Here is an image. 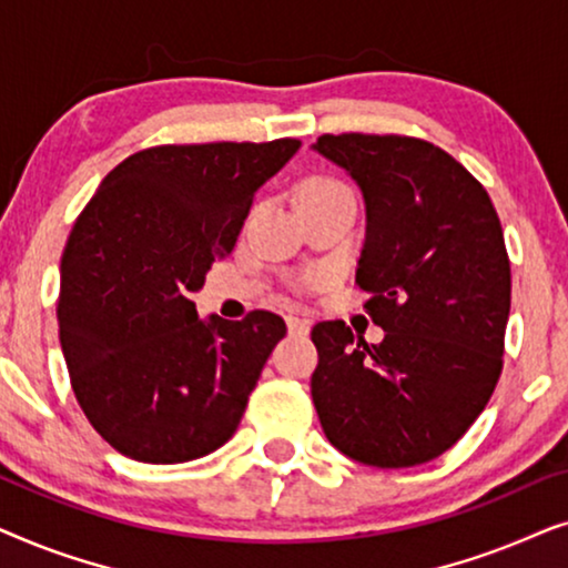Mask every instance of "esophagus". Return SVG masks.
Instances as JSON below:
<instances>
[{
    "label": "esophagus",
    "instance_id": "34e87169",
    "mask_svg": "<svg viewBox=\"0 0 568 568\" xmlns=\"http://www.w3.org/2000/svg\"><path fill=\"white\" fill-rule=\"evenodd\" d=\"M286 328H290L292 336H305V333L310 331V321L300 315H286Z\"/></svg>",
    "mask_w": 568,
    "mask_h": 568
}]
</instances>
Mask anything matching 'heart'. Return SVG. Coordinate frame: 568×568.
Listing matches in <instances>:
<instances>
[{"mask_svg":"<svg viewBox=\"0 0 568 568\" xmlns=\"http://www.w3.org/2000/svg\"><path fill=\"white\" fill-rule=\"evenodd\" d=\"M325 193H346V189L336 181H325V178H310V181L302 183L300 201L310 199V196H325Z\"/></svg>","mask_w":568,"mask_h":568,"instance_id":"heart-1","label":"heart"}]
</instances>
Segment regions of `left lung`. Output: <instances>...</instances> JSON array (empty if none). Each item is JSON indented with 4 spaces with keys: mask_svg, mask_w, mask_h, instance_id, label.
Returning <instances> with one entry per match:
<instances>
[{
    "mask_svg": "<svg viewBox=\"0 0 568 568\" xmlns=\"http://www.w3.org/2000/svg\"><path fill=\"white\" fill-rule=\"evenodd\" d=\"M313 150L362 191L356 284L385 331L367 344L344 321L315 325L317 418L356 463H429L470 429L501 375L511 274L499 216L484 185L422 139L323 134Z\"/></svg>",
    "mask_w": 568,
    "mask_h": 568,
    "instance_id": "obj_1",
    "label": "left lung"
}]
</instances>
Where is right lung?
Returning <instances> with one entry per match:
<instances>
[{
    "mask_svg": "<svg viewBox=\"0 0 568 568\" xmlns=\"http://www.w3.org/2000/svg\"><path fill=\"white\" fill-rule=\"evenodd\" d=\"M297 150V139L152 146L115 165L74 222L59 341L84 416L121 455L189 463L235 434L286 325L266 310L201 321L191 294Z\"/></svg>",
    "mask_w": 568,
    "mask_h": 568,
    "instance_id": "right-lung-1",
    "label": "right lung"
}]
</instances>
